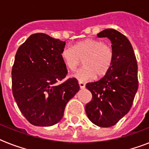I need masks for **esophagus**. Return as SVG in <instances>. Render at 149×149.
<instances>
[{
    "mask_svg": "<svg viewBox=\"0 0 149 149\" xmlns=\"http://www.w3.org/2000/svg\"><path fill=\"white\" fill-rule=\"evenodd\" d=\"M79 87L81 88H84L86 87V84H85V82H79Z\"/></svg>",
    "mask_w": 149,
    "mask_h": 149,
    "instance_id": "34e87169",
    "label": "esophagus"
}]
</instances>
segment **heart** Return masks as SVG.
I'll return each instance as SVG.
<instances>
[{"label": "heart", "mask_w": 149, "mask_h": 149, "mask_svg": "<svg viewBox=\"0 0 149 149\" xmlns=\"http://www.w3.org/2000/svg\"><path fill=\"white\" fill-rule=\"evenodd\" d=\"M65 66L74 71L83 60L84 67L73 74L81 82H87L95 77H104L111 70L114 58L111 45L94 38H86L74 45L66 46L61 53Z\"/></svg>", "instance_id": "1"}]
</instances>
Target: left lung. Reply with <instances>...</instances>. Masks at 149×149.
<instances>
[{"label":"left lung","instance_id":"obj_1","mask_svg":"<svg viewBox=\"0 0 149 149\" xmlns=\"http://www.w3.org/2000/svg\"><path fill=\"white\" fill-rule=\"evenodd\" d=\"M98 37H107L114 58L111 70L98 81L87 83L92 98L86 105L88 119L101 127H110L130 110L138 89V66L128 38L117 30L107 29Z\"/></svg>","mask_w":149,"mask_h":149}]
</instances>
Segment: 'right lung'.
<instances>
[{"instance_id": "1", "label": "right lung", "mask_w": 149, "mask_h": 149, "mask_svg": "<svg viewBox=\"0 0 149 149\" xmlns=\"http://www.w3.org/2000/svg\"><path fill=\"white\" fill-rule=\"evenodd\" d=\"M65 42L36 33L18 48L12 67V92L26 120L35 126L50 127L63 116L66 104L79 89L78 80L69 78L61 57Z\"/></svg>"}]
</instances>
